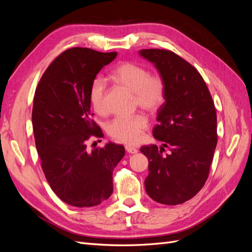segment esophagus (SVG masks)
<instances>
[{"label": "esophagus", "mask_w": 252, "mask_h": 252, "mask_svg": "<svg viewBox=\"0 0 252 252\" xmlns=\"http://www.w3.org/2000/svg\"><path fill=\"white\" fill-rule=\"evenodd\" d=\"M125 148H126V151L128 152V154H131V155H133V154H136V152H138V149H136L135 147L126 146Z\"/></svg>", "instance_id": "obj_1"}]
</instances>
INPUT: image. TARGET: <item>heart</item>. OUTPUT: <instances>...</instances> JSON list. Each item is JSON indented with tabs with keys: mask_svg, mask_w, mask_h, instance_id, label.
<instances>
[{
	"mask_svg": "<svg viewBox=\"0 0 252 252\" xmlns=\"http://www.w3.org/2000/svg\"><path fill=\"white\" fill-rule=\"evenodd\" d=\"M110 78L134 94V104L148 112H157L166 100V83L158 73H150L146 67L133 62H124L112 70ZM89 102L97 113L105 111L106 83L96 78L89 87ZM148 121L143 114L132 118H117L107 125L108 134L119 142L138 143L147 128Z\"/></svg>",
	"mask_w": 252,
	"mask_h": 252,
	"instance_id": "1",
	"label": "heart"
}]
</instances>
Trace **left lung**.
Here are the masks:
<instances>
[{
	"mask_svg": "<svg viewBox=\"0 0 252 252\" xmlns=\"http://www.w3.org/2000/svg\"><path fill=\"white\" fill-rule=\"evenodd\" d=\"M140 55L166 83V100L152 130L163 145L140 149L149 162L145 189L159 204H183L208 179L218 143L215 103L200 72L180 56L165 49H142ZM165 148L169 155H163Z\"/></svg>",
	"mask_w": 252,
	"mask_h": 252,
	"instance_id": "left-lung-1",
	"label": "left lung"
}]
</instances>
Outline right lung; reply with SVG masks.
<instances>
[{
  "mask_svg": "<svg viewBox=\"0 0 252 252\" xmlns=\"http://www.w3.org/2000/svg\"><path fill=\"white\" fill-rule=\"evenodd\" d=\"M118 53L67 49L52 61L37 84L32 127L37 155L51 189L75 207H93L113 191L112 172L125 155L122 145L87 149L91 136L103 138L93 120L89 87Z\"/></svg>",
  "mask_w": 252,
  "mask_h": 252,
  "instance_id": "add662e5",
  "label": "right lung"
}]
</instances>
